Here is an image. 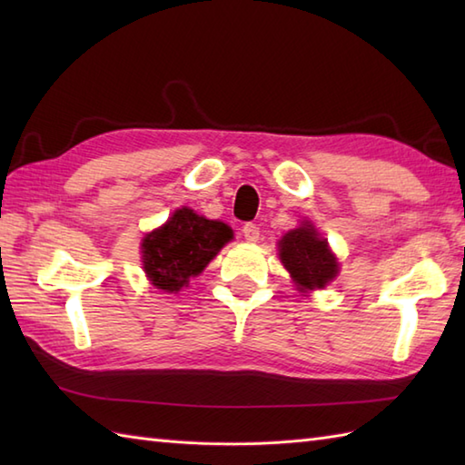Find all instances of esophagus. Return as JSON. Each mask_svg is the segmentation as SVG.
<instances>
[{
  "mask_svg": "<svg viewBox=\"0 0 465 465\" xmlns=\"http://www.w3.org/2000/svg\"><path fill=\"white\" fill-rule=\"evenodd\" d=\"M242 233H243V238L248 240V242H252V243L260 240V227L255 225V223H245Z\"/></svg>",
  "mask_w": 465,
  "mask_h": 465,
  "instance_id": "esophagus-1",
  "label": "esophagus"
}]
</instances>
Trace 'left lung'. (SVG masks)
<instances>
[{
  "label": "left lung",
  "instance_id": "1",
  "mask_svg": "<svg viewBox=\"0 0 465 465\" xmlns=\"http://www.w3.org/2000/svg\"><path fill=\"white\" fill-rule=\"evenodd\" d=\"M278 252L283 268L303 293L323 290L340 272L328 240H323L310 222H302L300 227L285 233L278 242Z\"/></svg>",
  "mask_w": 465,
  "mask_h": 465
}]
</instances>
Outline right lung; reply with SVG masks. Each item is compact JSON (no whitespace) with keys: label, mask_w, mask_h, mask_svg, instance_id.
I'll use <instances>...</instances> for the list:
<instances>
[{"label":"right lung","mask_w":465,"mask_h":465,"mask_svg":"<svg viewBox=\"0 0 465 465\" xmlns=\"http://www.w3.org/2000/svg\"><path fill=\"white\" fill-rule=\"evenodd\" d=\"M232 238L233 232L227 223L205 220L190 207H180L162 227L143 238V272L157 290L177 293L190 278L205 270Z\"/></svg>","instance_id":"obj_1"}]
</instances>
